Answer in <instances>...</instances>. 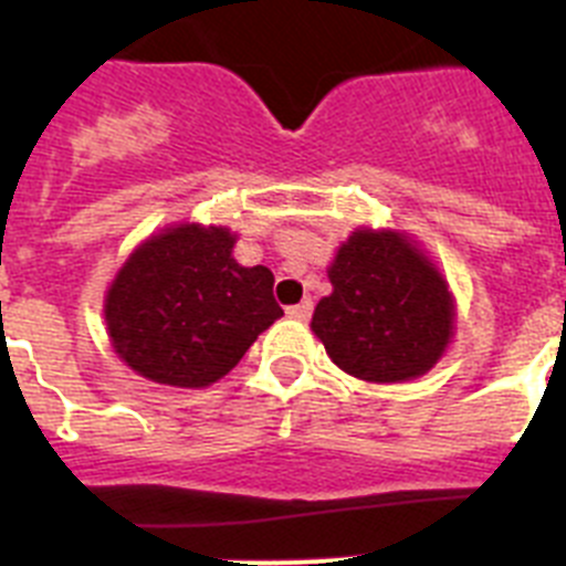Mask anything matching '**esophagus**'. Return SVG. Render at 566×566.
I'll use <instances>...</instances> for the list:
<instances>
[{
    "label": "esophagus",
    "mask_w": 566,
    "mask_h": 566,
    "mask_svg": "<svg viewBox=\"0 0 566 566\" xmlns=\"http://www.w3.org/2000/svg\"><path fill=\"white\" fill-rule=\"evenodd\" d=\"M312 312H314L312 300H303V303H297V306L286 308V314L292 319H308V317H312Z\"/></svg>",
    "instance_id": "obj_1"
}]
</instances>
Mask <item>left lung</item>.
<instances>
[{"label":"left lung","mask_w":566,"mask_h":566,"mask_svg":"<svg viewBox=\"0 0 566 566\" xmlns=\"http://www.w3.org/2000/svg\"><path fill=\"white\" fill-rule=\"evenodd\" d=\"M332 294L312 332L337 368L365 382H408L442 359L457 300L424 249L397 229L359 227L328 266Z\"/></svg>","instance_id":"obj_1"}]
</instances>
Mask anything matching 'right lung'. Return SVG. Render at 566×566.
<instances>
[{"instance_id": "1", "label": "right lung", "mask_w": 566, "mask_h": 566, "mask_svg": "<svg viewBox=\"0 0 566 566\" xmlns=\"http://www.w3.org/2000/svg\"><path fill=\"white\" fill-rule=\"evenodd\" d=\"M227 227L175 223L129 252L104 294L115 354L153 382L207 388L227 377L283 308L266 266H240Z\"/></svg>"}]
</instances>
